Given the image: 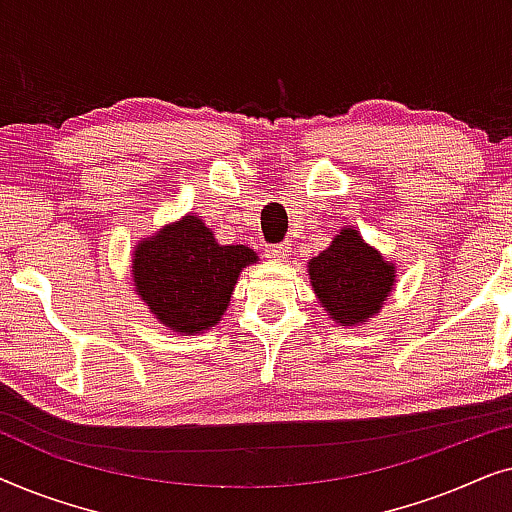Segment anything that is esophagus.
Instances as JSON below:
<instances>
[{
  "label": "esophagus",
  "instance_id": "obj_1",
  "mask_svg": "<svg viewBox=\"0 0 512 512\" xmlns=\"http://www.w3.org/2000/svg\"><path fill=\"white\" fill-rule=\"evenodd\" d=\"M291 254V244L289 242H282V244H275V247H268L265 249V256L270 258V261H286Z\"/></svg>",
  "mask_w": 512,
  "mask_h": 512
}]
</instances>
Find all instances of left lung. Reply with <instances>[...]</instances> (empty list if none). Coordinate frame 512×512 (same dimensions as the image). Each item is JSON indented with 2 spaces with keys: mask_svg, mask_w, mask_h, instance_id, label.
Listing matches in <instances>:
<instances>
[{
  "mask_svg": "<svg viewBox=\"0 0 512 512\" xmlns=\"http://www.w3.org/2000/svg\"><path fill=\"white\" fill-rule=\"evenodd\" d=\"M307 272L321 307L340 326L375 317L396 282L394 263L384 261L354 228H342L328 249L307 263Z\"/></svg>",
  "mask_w": 512,
  "mask_h": 512,
  "instance_id": "obj_1",
  "label": "left lung"
}]
</instances>
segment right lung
Returning <instances> with one entry per match:
<instances>
[{
    "instance_id": "obj_1",
    "label": "right lung",
    "mask_w": 512,
    "mask_h": 512,
    "mask_svg": "<svg viewBox=\"0 0 512 512\" xmlns=\"http://www.w3.org/2000/svg\"><path fill=\"white\" fill-rule=\"evenodd\" d=\"M256 261L254 249L223 247L202 219L188 214L137 244L132 279L160 324L193 335L219 324L242 268Z\"/></svg>"
}]
</instances>
